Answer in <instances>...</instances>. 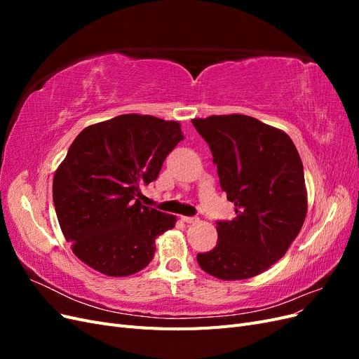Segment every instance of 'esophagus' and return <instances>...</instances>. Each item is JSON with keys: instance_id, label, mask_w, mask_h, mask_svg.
<instances>
[{"instance_id": "esophagus-1", "label": "esophagus", "mask_w": 359, "mask_h": 359, "mask_svg": "<svg viewBox=\"0 0 359 359\" xmlns=\"http://www.w3.org/2000/svg\"><path fill=\"white\" fill-rule=\"evenodd\" d=\"M181 220H182L184 223H187V224H194V223L199 222L198 217H187V215H182Z\"/></svg>"}]
</instances>
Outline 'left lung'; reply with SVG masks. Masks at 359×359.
I'll return each instance as SVG.
<instances>
[{"label": "left lung", "mask_w": 359, "mask_h": 359, "mask_svg": "<svg viewBox=\"0 0 359 359\" xmlns=\"http://www.w3.org/2000/svg\"><path fill=\"white\" fill-rule=\"evenodd\" d=\"M217 165L222 190L236 217L217 223L219 241L198 255L220 280L252 278L286 255L307 215L302 161L292 139L247 115L191 119Z\"/></svg>", "instance_id": "8db88e82"}]
</instances>
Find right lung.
<instances>
[{
    "label": "right lung",
    "mask_w": 359,
    "mask_h": 359,
    "mask_svg": "<svg viewBox=\"0 0 359 359\" xmlns=\"http://www.w3.org/2000/svg\"><path fill=\"white\" fill-rule=\"evenodd\" d=\"M181 124L127 114L85 127L53 175V205L74 256L107 277L144 269L157 236L177 215L140 203L139 186L157 180L182 140Z\"/></svg>",
    "instance_id": "1"
}]
</instances>
